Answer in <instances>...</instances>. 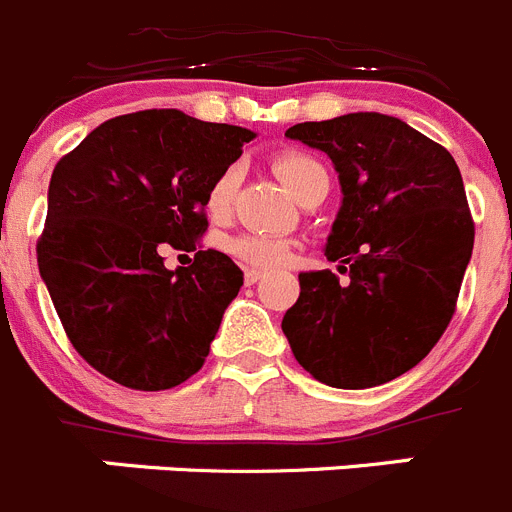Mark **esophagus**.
I'll use <instances>...</instances> for the list:
<instances>
[{"instance_id": "esophagus-1", "label": "esophagus", "mask_w": 512, "mask_h": 512, "mask_svg": "<svg viewBox=\"0 0 512 512\" xmlns=\"http://www.w3.org/2000/svg\"><path fill=\"white\" fill-rule=\"evenodd\" d=\"M260 278H262V270H257V267H247V270H245V283L247 285H255Z\"/></svg>"}]
</instances>
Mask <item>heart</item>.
<instances>
[{
    "instance_id": "obj_1",
    "label": "heart",
    "mask_w": 512,
    "mask_h": 512,
    "mask_svg": "<svg viewBox=\"0 0 512 512\" xmlns=\"http://www.w3.org/2000/svg\"><path fill=\"white\" fill-rule=\"evenodd\" d=\"M275 171H278L280 179L285 181L295 197L303 194L305 186L310 181H315L318 176H328L326 169L321 166V161H315L313 156L298 154V151H288V154L278 156L275 161ZM237 184H240V169L237 166H229L222 174L214 179V184L209 186L207 194V212L212 217H224L232 207V199L237 194ZM227 250L234 257L250 262L257 267H280L290 260V245L278 237H262V234H242V237H234L227 242Z\"/></svg>"
}]
</instances>
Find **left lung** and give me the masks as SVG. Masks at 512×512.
<instances>
[{
	"label": "left lung",
	"mask_w": 512,
	"mask_h": 512,
	"mask_svg": "<svg viewBox=\"0 0 512 512\" xmlns=\"http://www.w3.org/2000/svg\"><path fill=\"white\" fill-rule=\"evenodd\" d=\"M285 136L318 148L341 181L326 240L331 270L300 272L283 318L293 356L336 389H369L407 374L450 326L475 224L447 148L384 113L298 123Z\"/></svg>",
	"instance_id": "obj_1"
}]
</instances>
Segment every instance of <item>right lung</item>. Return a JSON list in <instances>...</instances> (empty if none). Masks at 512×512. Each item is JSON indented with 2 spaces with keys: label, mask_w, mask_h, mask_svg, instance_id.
<instances>
[{
  "label": "right lung",
  "mask_w": 512,
  "mask_h": 512,
  "mask_svg": "<svg viewBox=\"0 0 512 512\" xmlns=\"http://www.w3.org/2000/svg\"><path fill=\"white\" fill-rule=\"evenodd\" d=\"M252 138L181 111H138L57 161L37 265L75 351L116 384L161 391L202 369L245 278L217 250L169 270L159 247L204 234L209 186Z\"/></svg>",
  "instance_id": "add662e5"
}]
</instances>
